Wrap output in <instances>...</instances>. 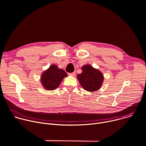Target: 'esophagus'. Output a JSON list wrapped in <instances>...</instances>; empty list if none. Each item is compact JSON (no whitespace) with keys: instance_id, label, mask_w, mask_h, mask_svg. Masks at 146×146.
<instances>
[{"instance_id":"esophagus-1","label":"esophagus","mask_w":146,"mask_h":146,"mask_svg":"<svg viewBox=\"0 0 146 146\" xmlns=\"http://www.w3.org/2000/svg\"><path fill=\"white\" fill-rule=\"evenodd\" d=\"M75 72H72V73H68V74L69 75V76H74V75H75Z\"/></svg>"}]
</instances>
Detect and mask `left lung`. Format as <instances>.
I'll use <instances>...</instances> for the list:
<instances>
[{
  "mask_svg": "<svg viewBox=\"0 0 146 146\" xmlns=\"http://www.w3.org/2000/svg\"><path fill=\"white\" fill-rule=\"evenodd\" d=\"M81 69L82 72L77 75V78L82 87L90 92L99 90L103 81L102 73L89 65L83 66Z\"/></svg>",
  "mask_w": 146,
  "mask_h": 146,
  "instance_id": "1",
  "label": "left lung"
}]
</instances>
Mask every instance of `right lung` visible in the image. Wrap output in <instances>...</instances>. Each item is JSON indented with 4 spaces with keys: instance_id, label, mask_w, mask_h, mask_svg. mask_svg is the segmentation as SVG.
Wrapping results in <instances>:
<instances>
[{
    "instance_id": "right-lung-1",
    "label": "right lung",
    "mask_w": 146,
    "mask_h": 146,
    "mask_svg": "<svg viewBox=\"0 0 146 146\" xmlns=\"http://www.w3.org/2000/svg\"><path fill=\"white\" fill-rule=\"evenodd\" d=\"M67 73L62 69H59L55 65H52L41 76V81L43 86L47 90H55L60 84Z\"/></svg>"
}]
</instances>
